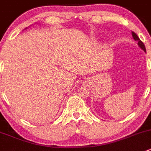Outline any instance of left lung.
Here are the masks:
<instances>
[{
  "label": "left lung",
  "instance_id": "8db88e82",
  "mask_svg": "<svg viewBox=\"0 0 151 151\" xmlns=\"http://www.w3.org/2000/svg\"><path fill=\"white\" fill-rule=\"evenodd\" d=\"M132 36H133V39L138 42V45H139V47H140V48H141L143 51L145 52H146V49H145V44H143V42L141 41V40L139 39V38L138 37V35L135 33L134 32H132Z\"/></svg>",
  "mask_w": 151,
  "mask_h": 151
}]
</instances>
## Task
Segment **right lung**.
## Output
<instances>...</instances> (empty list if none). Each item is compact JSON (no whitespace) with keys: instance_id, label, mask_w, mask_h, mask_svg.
I'll list each match as a JSON object with an SVG mask.
<instances>
[{"instance_id":"obj_1","label":"right lung","mask_w":151,"mask_h":151,"mask_svg":"<svg viewBox=\"0 0 151 151\" xmlns=\"http://www.w3.org/2000/svg\"><path fill=\"white\" fill-rule=\"evenodd\" d=\"M26 29H27V28H26Z\"/></svg>"}]
</instances>
